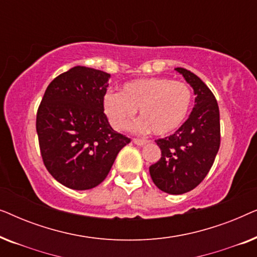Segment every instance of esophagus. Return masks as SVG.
<instances>
[{
	"mask_svg": "<svg viewBox=\"0 0 257 257\" xmlns=\"http://www.w3.org/2000/svg\"><path fill=\"white\" fill-rule=\"evenodd\" d=\"M133 143L136 144V145H138V146H144V145H146L147 143V140H145V139H133Z\"/></svg>",
	"mask_w": 257,
	"mask_h": 257,
	"instance_id": "esophagus-1",
	"label": "esophagus"
}]
</instances>
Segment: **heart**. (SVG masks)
<instances>
[{
	"label": "heart",
	"instance_id": "heart-1",
	"mask_svg": "<svg viewBox=\"0 0 257 257\" xmlns=\"http://www.w3.org/2000/svg\"><path fill=\"white\" fill-rule=\"evenodd\" d=\"M192 105V91L187 84L160 77L139 78L125 83L120 92L104 96L105 114L113 128L124 130L135 118L137 110L142 118L132 130L156 136H168L180 127Z\"/></svg>",
	"mask_w": 257,
	"mask_h": 257
}]
</instances>
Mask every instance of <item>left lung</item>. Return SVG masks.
Returning a JSON list of instances; mask_svg holds the SVG:
<instances>
[{
  "instance_id": "left-lung-1",
  "label": "left lung",
  "mask_w": 257,
  "mask_h": 257,
  "mask_svg": "<svg viewBox=\"0 0 257 257\" xmlns=\"http://www.w3.org/2000/svg\"><path fill=\"white\" fill-rule=\"evenodd\" d=\"M193 87L195 105L174 135L156 140L160 160L150 166L158 188L168 194L194 189L212 167L220 147V112L217 101L205 83L184 68L174 69Z\"/></svg>"
}]
</instances>
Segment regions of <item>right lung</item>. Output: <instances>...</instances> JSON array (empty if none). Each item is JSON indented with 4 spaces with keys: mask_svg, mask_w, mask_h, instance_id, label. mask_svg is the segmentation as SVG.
I'll return each mask as SVG.
<instances>
[{
    "mask_svg": "<svg viewBox=\"0 0 257 257\" xmlns=\"http://www.w3.org/2000/svg\"><path fill=\"white\" fill-rule=\"evenodd\" d=\"M111 75L73 66L52 80L37 111L43 163L65 187L85 191L107 177L119 151L131 142L115 132L104 113Z\"/></svg>",
    "mask_w": 257,
    "mask_h": 257,
    "instance_id": "add662e5",
    "label": "right lung"
}]
</instances>
